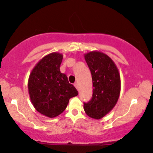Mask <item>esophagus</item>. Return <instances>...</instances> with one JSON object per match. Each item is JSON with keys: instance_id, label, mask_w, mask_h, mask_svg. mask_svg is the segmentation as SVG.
I'll return each mask as SVG.
<instances>
[{"instance_id": "34e87169", "label": "esophagus", "mask_w": 153, "mask_h": 153, "mask_svg": "<svg viewBox=\"0 0 153 153\" xmlns=\"http://www.w3.org/2000/svg\"><path fill=\"white\" fill-rule=\"evenodd\" d=\"M74 86H75V88H76L77 90H79V84H78V83H74Z\"/></svg>"}]
</instances>
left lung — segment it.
I'll return each mask as SVG.
<instances>
[{
  "instance_id": "1",
  "label": "left lung",
  "mask_w": 153,
  "mask_h": 153,
  "mask_svg": "<svg viewBox=\"0 0 153 153\" xmlns=\"http://www.w3.org/2000/svg\"><path fill=\"white\" fill-rule=\"evenodd\" d=\"M85 60L91 72L93 96L83 102L88 116L100 119L107 114L118 101L120 91V77L113 60L101 52L85 54Z\"/></svg>"
}]
</instances>
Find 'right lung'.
<instances>
[{
	"instance_id": "add662e5",
	"label": "right lung",
	"mask_w": 153,
	"mask_h": 153,
	"mask_svg": "<svg viewBox=\"0 0 153 153\" xmlns=\"http://www.w3.org/2000/svg\"><path fill=\"white\" fill-rule=\"evenodd\" d=\"M62 55L52 53L44 57L30 73L28 92L37 111L54 118L65 110L70 98L79 93L60 72Z\"/></svg>"
}]
</instances>
